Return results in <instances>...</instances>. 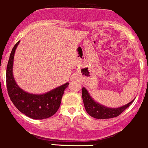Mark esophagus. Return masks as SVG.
I'll list each match as a JSON object with an SVG mask.
<instances>
[{
	"label": "esophagus",
	"instance_id": "obj_1",
	"mask_svg": "<svg viewBox=\"0 0 148 148\" xmlns=\"http://www.w3.org/2000/svg\"><path fill=\"white\" fill-rule=\"evenodd\" d=\"M74 79V77H72V78H71V79Z\"/></svg>",
	"mask_w": 148,
	"mask_h": 148
}]
</instances>
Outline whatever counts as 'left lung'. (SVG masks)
Wrapping results in <instances>:
<instances>
[{
	"label": "left lung",
	"mask_w": 148,
	"mask_h": 148,
	"mask_svg": "<svg viewBox=\"0 0 148 148\" xmlns=\"http://www.w3.org/2000/svg\"><path fill=\"white\" fill-rule=\"evenodd\" d=\"M82 95L83 102H84L86 112L92 117L97 119H112V118L119 116L127 107H129L130 105L134 102V100H135L134 98L129 103L126 104L122 107H117V108H111V107L101 105L98 102H95L85 87L82 88Z\"/></svg>",
	"instance_id": "8db88e82"
}]
</instances>
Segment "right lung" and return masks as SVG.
<instances>
[{"label":"right lung","instance_id":"right-lung-1","mask_svg":"<svg viewBox=\"0 0 148 148\" xmlns=\"http://www.w3.org/2000/svg\"><path fill=\"white\" fill-rule=\"evenodd\" d=\"M20 41L15 44L10 55L6 71V83L9 96L14 106L22 114L35 120L48 119L60 108L66 82L43 94H34L24 91L16 82L13 75L14 57Z\"/></svg>","mask_w":148,"mask_h":148}]
</instances>
